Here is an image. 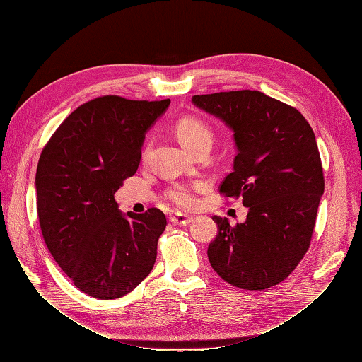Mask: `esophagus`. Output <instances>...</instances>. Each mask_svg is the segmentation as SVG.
Instances as JSON below:
<instances>
[{
    "label": "esophagus",
    "instance_id": "1",
    "mask_svg": "<svg viewBox=\"0 0 362 362\" xmlns=\"http://www.w3.org/2000/svg\"><path fill=\"white\" fill-rule=\"evenodd\" d=\"M170 222L173 225H189L193 222V217L184 213H175L170 216Z\"/></svg>",
    "mask_w": 362,
    "mask_h": 362
}]
</instances>
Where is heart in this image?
Segmentation results:
<instances>
[{"mask_svg":"<svg viewBox=\"0 0 362 362\" xmlns=\"http://www.w3.org/2000/svg\"><path fill=\"white\" fill-rule=\"evenodd\" d=\"M175 133H177L178 140L181 141V145L189 149L194 144H198L201 140L210 139L211 140V131L208 128L202 120L187 116L180 119L177 125H175ZM199 189V185H185V184H178L173 185V187L169 190V198L181 206H190L194 202V190Z\"/></svg>","mask_w":362,"mask_h":362,"instance_id":"obj_1","label":"heart"}]
</instances>
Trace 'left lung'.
<instances>
[{"label": "left lung", "instance_id": "obj_1", "mask_svg": "<svg viewBox=\"0 0 362 362\" xmlns=\"http://www.w3.org/2000/svg\"><path fill=\"white\" fill-rule=\"evenodd\" d=\"M192 103L234 133V170L221 192L242 198L249 210L235 226L226 217H213L218 233L208 259L234 287L270 288L310 247L325 190L314 131L296 108L258 90L194 95Z\"/></svg>", "mask_w": 362, "mask_h": 362}]
</instances>
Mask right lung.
Returning <instances> with one entry per match:
<instances>
[{
	"instance_id": "1",
	"label": "right lung",
	"mask_w": 362,
	"mask_h": 362,
	"mask_svg": "<svg viewBox=\"0 0 362 362\" xmlns=\"http://www.w3.org/2000/svg\"><path fill=\"white\" fill-rule=\"evenodd\" d=\"M169 104L96 98L63 120L40 154L43 240L74 286L92 298H122L154 267L166 216L158 208L122 213L115 193L137 172L148 129Z\"/></svg>"
}]
</instances>
